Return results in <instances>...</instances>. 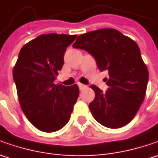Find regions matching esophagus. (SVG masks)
Segmentation results:
<instances>
[{"mask_svg":"<svg viewBox=\"0 0 158 158\" xmlns=\"http://www.w3.org/2000/svg\"><path fill=\"white\" fill-rule=\"evenodd\" d=\"M78 86H79V89H80L81 90L87 88V86H86V85H84V84H82V83H78Z\"/></svg>","mask_w":158,"mask_h":158,"instance_id":"obj_1","label":"esophagus"}]
</instances>
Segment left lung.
<instances>
[{"label": "left lung", "mask_w": 158, "mask_h": 158, "mask_svg": "<svg viewBox=\"0 0 158 158\" xmlns=\"http://www.w3.org/2000/svg\"><path fill=\"white\" fill-rule=\"evenodd\" d=\"M73 47L89 52L98 68L109 72L106 92L90 86L95 91L89 105L92 116L109 128L128 124L143 104L149 80L138 45L115 29H100L78 36Z\"/></svg>", "instance_id": "1"}]
</instances>
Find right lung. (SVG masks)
Wrapping results in <instances>:
<instances>
[{
    "instance_id": "obj_1",
    "label": "right lung",
    "mask_w": 158,
    "mask_h": 158,
    "mask_svg": "<svg viewBox=\"0 0 158 158\" xmlns=\"http://www.w3.org/2000/svg\"><path fill=\"white\" fill-rule=\"evenodd\" d=\"M76 35L43 34L22 47L13 69L18 100L29 121L52 133L69 122L79 96L77 84L53 82L64 64V52Z\"/></svg>"
}]
</instances>
